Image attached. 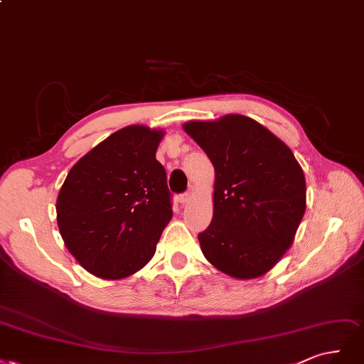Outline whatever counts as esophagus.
<instances>
[{
    "label": "esophagus",
    "mask_w": 364,
    "mask_h": 364,
    "mask_svg": "<svg viewBox=\"0 0 364 364\" xmlns=\"http://www.w3.org/2000/svg\"><path fill=\"white\" fill-rule=\"evenodd\" d=\"M191 193H183V195H180V203H181V205H186L187 203L191 201Z\"/></svg>",
    "instance_id": "obj_1"
}]
</instances>
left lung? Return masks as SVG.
<instances>
[{
	"mask_svg": "<svg viewBox=\"0 0 364 364\" xmlns=\"http://www.w3.org/2000/svg\"><path fill=\"white\" fill-rule=\"evenodd\" d=\"M183 130L215 168L213 219L198 234L218 271L236 279L267 274L295 240L306 213V177L291 149L243 114L189 121Z\"/></svg>",
	"mask_w": 364,
	"mask_h": 364,
	"instance_id": "left-lung-1",
	"label": "left lung"
}]
</instances>
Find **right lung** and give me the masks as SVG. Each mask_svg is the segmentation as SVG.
Listing matches in <instances>:
<instances>
[{"label":"right lung","instance_id":"1","mask_svg":"<svg viewBox=\"0 0 364 364\" xmlns=\"http://www.w3.org/2000/svg\"><path fill=\"white\" fill-rule=\"evenodd\" d=\"M165 130L128 125L68 172L58 191L57 225L87 272L122 279L145 267L172 218L166 172L156 160Z\"/></svg>","mask_w":364,"mask_h":364}]
</instances>
